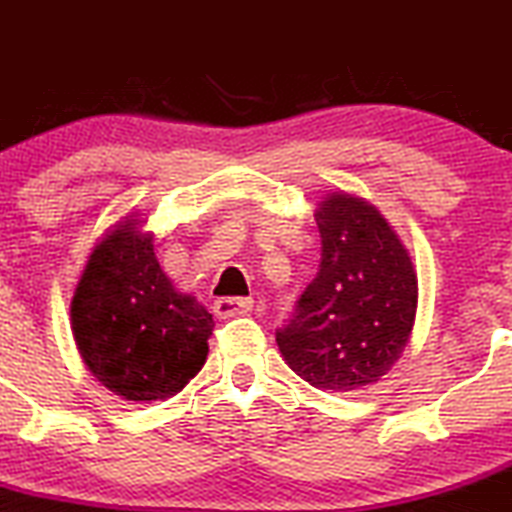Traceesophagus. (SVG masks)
Returning <instances> with one entry per match:
<instances>
[{
	"label": "esophagus",
	"mask_w": 512,
	"mask_h": 512,
	"mask_svg": "<svg viewBox=\"0 0 512 512\" xmlns=\"http://www.w3.org/2000/svg\"><path fill=\"white\" fill-rule=\"evenodd\" d=\"M252 305H255L252 297H220V300H215V305H212V312H215V317H220V320H230V317L247 315V312L252 310Z\"/></svg>",
	"instance_id": "1"
}]
</instances>
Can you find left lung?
Wrapping results in <instances>:
<instances>
[{
  "instance_id": "obj_1",
  "label": "left lung",
  "mask_w": 512,
  "mask_h": 512,
  "mask_svg": "<svg viewBox=\"0 0 512 512\" xmlns=\"http://www.w3.org/2000/svg\"><path fill=\"white\" fill-rule=\"evenodd\" d=\"M317 227L320 272L275 335L302 380L350 393L380 380L408 345L418 277L398 235L357 197H327L317 207Z\"/></svg>"
}]
</instances>
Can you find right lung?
Masks as SVG:
<instances>
[{
  "instance_id": "obj_1",
  "label": "right lung",
  "mask_w": 512,
  "mask_h": 512,
  "mask_svg": "<svg viewBox=\"0 0 512 512\" xmlns=\"http://www.w3.org/2000/svg\"><path fill=\"white\" fill-rule=\"evenodd\" d=\"M212 315L172 287L150 235L132 222L89 255L74 290L72 330L84 362L124 400H167L207 360Z\"/></svg>"
}]
</instances>
